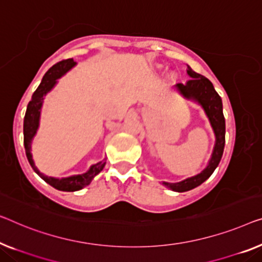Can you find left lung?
<instances>
[{
    "instance_id": "left-lung-1",
    "label": "left lung",
    "mask_w": 262,
    "mask_h": 262,
    "mask_svg": "<svg viewBox=\"0 0 262 262\" xmlns=\"http://www.w3.org/2000/svg\"><path fill=\"white\" fill-rule=\"evenodd\" d=\"M187 74L190 79L186 83H177L174 87L179 94L186 100H190L193 102L201 106L206 113V116L209 120L210 126L215 135V144H214L213 153L207 163L206 168L201 170L200 173L194 175V177L187 178L180 182H166L163 181L162 185L174 192H187L200 186L205 182L220 162L224 154L225 148V134H226V123L224 118V112H222V100L219 96L212 82L207 77L195 73L194 70L187 64Z\"/></svg>"
}]
</instances>
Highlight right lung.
<instances>
[{
    "mask_svg": "<svg viewBox=\"0 0 262 262\" xmlns=\"http://www.w3.org/2000/svg\"><path fill=\"white\" fill-rule=\"evenodd\" d=\"M76 62L73 58H68V60H63L58 63L54 64L48 72L45 74V76L42 77V81L36 91L34 92L31 100L29 101L28 107H27V112L25 115V121H23V142H25V149L27 159L30 163L31 168L34 169L41 179L49 183L50 186L54 187L58 190H63V192H75V190H80L84 188L85 186H88L89 183L93 181V179L100 173L101 170L106 166V158L102 161L95 163L89 167V169L85 173L77 174V175H70L67 178H54L48 177L41 173L37 169V167L35 166V162L33 160V155H31V142L36 135L40 127V118H41V109L43 106L45 97L49 92H52V89L55 87L57 83V80L61 79L62 76L66 75L70 69L75 67Z\"/></svg>",
    "mask_w": 262,
    "mask_h": 262,
    "instance_id": "add662e5",
    "label": "right lung"
}]
</instances>
